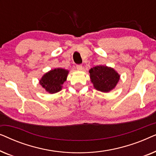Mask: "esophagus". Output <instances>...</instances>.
I'll return each instance as SVG.
<instances>
[{"label": "esophagus", "mask_w": 156, "mask_h": 156, "mask_svg": "<svg viewBox=\"0 0 156 156\" xmlns=\"http://www.w3.org/2000/svg\"><path fill=\"white\" fill-rule=\"evenodd\" d=\"M76 69H77L78 70H80V71H81V70H82L83 67H82V65H77L76 66Z\"/></svg>", "instance_id": "obj_1"}]
</instances>
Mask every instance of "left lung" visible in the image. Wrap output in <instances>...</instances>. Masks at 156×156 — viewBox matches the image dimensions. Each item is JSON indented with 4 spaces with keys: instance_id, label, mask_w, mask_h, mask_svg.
Here are the masks:
<instances>
[{
    "instance_id": "8db88e82",
    "label": "left lung",
    "mask_w": 156,
    "mask_h": 156,
    "mask_svg": "<svg viewBox=\"0 0 156 156\" xmlns=\"http://www.w3.org/2000/svg\"><path fill=\"white\" fill-rule=\"evenodd\" d=\"M89 74L94 87L102 92H108L114 89L120 79V75L115 69L103 65L91 68Z\"/></svg>"
}]
</instances>
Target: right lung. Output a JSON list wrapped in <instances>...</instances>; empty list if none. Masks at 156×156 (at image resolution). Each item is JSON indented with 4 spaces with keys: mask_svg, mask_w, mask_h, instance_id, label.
Masks as SVG:
<instances>
[{
    "mask_svg": "<svg viewBox=\"0 0 156 156\" xmlns=\"http://www.w3.org/2000/svg\"><path fill=\"white\" fill-rule=\"evenodd\" d=\"M68 73V70L62 68L52 69L42 76L40 80V84L50 94L57 93L62 90V84L67 80Z\"/></svg>",
    "mask_w": 156,
    "mask_h": 156,
    "instance_id": "obj_1",
    "label": "right lung"
}]
</instances>
